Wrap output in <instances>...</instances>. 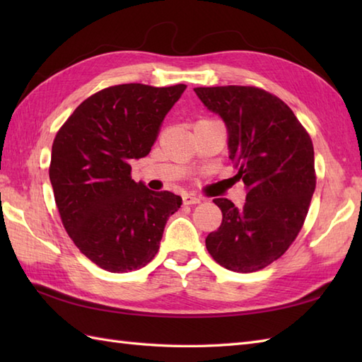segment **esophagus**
I'll return each instance as SVG.
<instances>
[{
  "mask_svg": "<svg viewBox=\"0 0 362 362\" xmlns=\"http://www.w3.org/2000/svg\"><path fill=\"white\" fill-rule=\"evenodd\" d=\"M199 202H201V197L189 196V194L183 196V204H185V205H194V204H199Z\"/></svg>",
  "mask_w": 362,
  "mask_h": 362,
  "instance_id": "1",
  "label": "esophagus"
}]
</instances>
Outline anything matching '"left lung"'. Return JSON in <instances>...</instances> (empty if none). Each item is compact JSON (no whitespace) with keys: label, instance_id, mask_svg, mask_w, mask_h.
<instances>
[{"label":"left lung","instance_id":"1","mask_svg":"<svg viewBox=\"0 0 362 362\" xmlns=\"http://www.w3.org/2000/svg\"><path fill=\"white\" fill-rule=\"evenodd\" d=\"M206 109L224 119L230 160L247 188L238 210L214 199L222 222L205 240L222 267L255 272L279 259L294 243L316 189L310 134L280 98L258 87H197Z\"/></svg>","mask_w":362,"mask_h":362}]
</instances>
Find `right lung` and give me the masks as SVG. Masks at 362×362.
<instances>
[{
    "instance_id": "obj_1",
    "label": "right lung",
    "mask_w": 362,
    "mask_h": 362,
    "mask_svg": "<svg viewBox=\"0 0 362 362\" xmlns=\"http://www.w3.org/2000/svg\"><path fill=\"white\" fill-rule=\"evenodd\" d=\"M185 83H121L87 98L54 138L49 180L62 224L83 255L104 271L130 272L157 255L166 221L182 205L169 191L136 183L146 157Z\"/></svg>"
}]
</instances>
